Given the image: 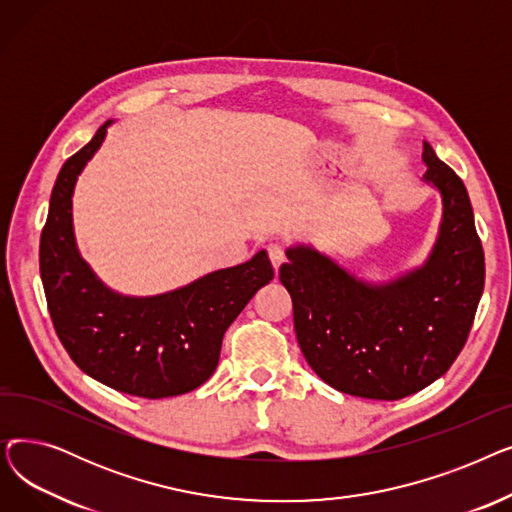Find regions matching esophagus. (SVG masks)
Here are the masks:
<instances>
[{"instance_id": "1", "label": "esophagus", "mask_w": 512, "mask_h": 512, "mask_svg": "<svg viewBox=\"0 0 512 512\" xmlns=\"http://www.w3.org/2000/svg\"><path fill=\"white\" fill-rule=\"evenodd\" d=\"M267 255H270V261H272V265H274V270L278 272V267L284 263V259H286V253H284V247H280V245H270L267 247Z\"/></svg>"}]
</instances>
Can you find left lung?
Here are the masks:
<instances>
[{"label": "left lung", "mask_w": 512, "mask_h": 512, "mask_svg": "<svg viewBox=\"0 0 512 512\" xmlns=\"http://www.w3.org/2000/svg\"><path fill=\"white\" fill-rule=\"evenodd\" d=\"M423 149L425 180L442 193L444 218L421 270L371 286L307 247L288 249L280 267L307 363L344 394L398 400L423 390L450 369L473 326L486 261L471 201L432 145Z\"/></svg>", "instance_id": "8db88e82"}]
</instances>
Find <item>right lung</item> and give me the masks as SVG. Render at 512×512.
Segmentation results:
<instances>
[{
    "label": "right lung",
    "instance_id": "obj_1",
    "mask_svg": "<svg viewBox=\"0 0 512 512\" xmlns=\"http://www.w3.org/2000/svg\"><path fill=\"white\" fill-rule=\"evenodd\" d=\"M107 126L66 159L53 184L39 249L47 309L66 353L93 380L141 398L186 394L211 378L228 326L270 284L274 267L261 251L159 297L107 290L80 259L72 234L74 184Z\"/></svg>",
    "mask_w": 512,
    "mask_h": 512
}]
</instances>
